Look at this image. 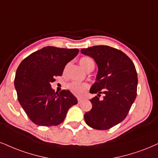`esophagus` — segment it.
<instances>
[{"instance_id":"1","label":"esophagus","mask_w":158,"mask_h":158,"mask_svg":"<svg viewBox=\"0 0 158 158\" xmlns=\"http://www.w3.org/2000/svg\"><path fill=\"white\" fill-rule=\"evenodd\" d=\"M83 101V99H81V98H77V102L78 103H81Z\"/></svg>"}]
</instances>
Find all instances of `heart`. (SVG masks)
Instances as JSON below:
<instances>
[{
  "label": "heart",
  "mask_w": 158,
  "mask_h": 158,
  "mask_svg": "<svg viewBox=\"0 0 158 158\" xmlns=\"http://www.w3.org/2000/svg\"><path fill=\"white\" fill-rule=\"evenodd\" d=\"M80 64L85 70H87L91 66H94V62L91 58L84 56L80 59ZM67 88L75 96L83 97L89 89V85L87 83L72 82L68 84Z\"/></svg>",
  "instance_id": "obj_1"
}]
</instances>
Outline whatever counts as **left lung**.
Returning <instances> with one entry per match:
<instances>
[{"label": "left lung", "instance_id": "8db88e82", "mask_svg": "<svg viewBox=\"0 0 158 158\" xmlns=\"http://www.w3.org/2000/svg\"><path fill=\"white\" fill-rule=\"evenodd\" d=\"M81 51L94 58L99 68L97 81L90 89L98 96L90 100L92 108L84 114L85 122L94 129L108 130L126 118L137 96L135 65L124 52L107 45ZM100 94H104L102 101Z\"/></svg>", "mask_w": 158, "mask_h": 158}]
</instances>
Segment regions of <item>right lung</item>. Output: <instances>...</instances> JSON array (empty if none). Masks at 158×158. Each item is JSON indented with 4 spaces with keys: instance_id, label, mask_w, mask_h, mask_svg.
Listing matches in <instances>:
<instances>
[{
    "instance_id": "obj_1",
    "label": "right lung",
    "mask_w": 158,
    "mask_h": 158,
    "mask_svg": "<svg viewBox=\"0 0 158 158\" xmlns=\"http://www.w3.org/2000/svg\"><path fill=\"white\" fill-rule=\"evenodd\" d=\"M79 50L48 46L33 52L19 64L15 78L17 99L25 114L36 125L56 126L64 122L76 97L69 90L55 92L51 83Z\"/></svg>"
}]
</instances>
